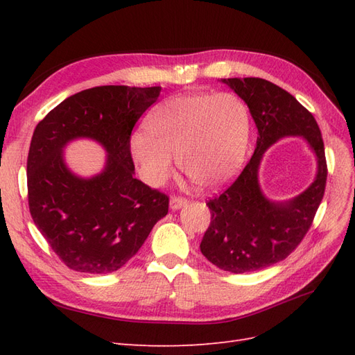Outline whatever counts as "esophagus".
<instances>
[{
    "mask_svg": "<svg viewBox=\"0 0 355 355\" xmlns=\"http://www.w3.org/2000/svg\"><path fill=\"white\" fill-rule=\"evenodd\" d=\"M187 202H188V200L184 198V197H171L170 198V209L171 210H179L180 207L187 206Z\"/></svg>",
    "mask_w": 355,
    "mask_h": 355,
    "instance_id": "1",
    "label": "esophagus"
}]
</instances>
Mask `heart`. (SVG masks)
Segmentation results:
<instances>
[{"label": "heart", "instance_id": "b5f03b06", "mask_svg": "<svg viewBox=\"0 0 355 355\" xmlns=\"http://www.w3.org/2000/svg\"><path fill=\"white\" fill-rule=\"evenodd\" d=\"M148 128L130 139L141 175L158 187L179 167L201 188H218L237 175L249 146L252 118L232 92L189 93L168 98L149 115Z\"/></svg>", "mask_w": 355, "mask_h": 355}]
</instances>
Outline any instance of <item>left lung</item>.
Masks as SVG:
<instances>
[{
	"label": "left lung",
	"mask_w": 355,
	"mask_h": 355,
	"mask_svg": "<svg viewBox=\"0 0 355 355\" xmlns=\"http://www.w3.org/2000/svg\"><path fill=\"white\" fill-rule=\"evenodd\" d=\"M249 106L257 127L254 154L237 180L207 202L211 213L201 253L213 265L234 274L252 272L292 253L313 225L324 196L327 164L315 118L292 94L262 78H222ZM287 135H300L318 158L316 179L302 195L271 202L259 185L266 149Z\"/></svg>",
	"instance_id": "left-lung-1"
}]
</instances>
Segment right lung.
I'll return each mask as SVG.
<instances>
[{
    "instance_id": "add662e5",
    "label": "right lung",
    "mask_w": 355,
    "mask_h": 355,
    "mask_svg": "<svg viewBox=\"0 0 355 355\" xmlns=\"http://www.w3.org/2000/svg\"><path fill=\"white\" fill-rule=\"evenodd\" d=\"M161 87L101 85L69 96L35 127L28 154L29 211L62 262L78 272L108 274L139 252L168 211V197L135 178L132 130ZM75 138L101 143V174L77 177L62 158Z\"/></svg>"
}]
</instances>
